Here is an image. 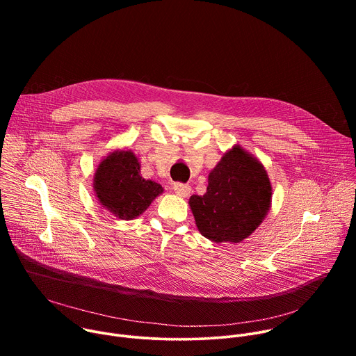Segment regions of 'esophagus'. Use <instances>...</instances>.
I'll return each instance as SVG.
<instances>
[{
  "instance_id": "1",
  "label": "esophagus",
  "mask_w": 356,
  "mask_h": 356,
  "mask_svg": "<svg viewBox=\"0 0 356 356\" xmlns=\"http://www.w3.org/2000/svg\"><path fill=\"white\" fill-rule=\"evenodd\" d=\"M173 190H175V193H176L179 197H183V198H186V197H188V194H190V191H191V187H190L188 184H183V183H175V186H173Z\"/></svg>"
}]
</instances>
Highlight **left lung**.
Segmentation results:
<instances>
[{"instance_id":"obj_1","label":"left lung","mask_w":356,"mask_h":356,"mask_svg":"<svg viewBox=\"0 0 356 356\" xmlns=\"http://www.w3.org/2000/svg\"><path fill=\"white\" fill-rule=\"evenodd\" d=\"M272 204V184L262 162L241 145L224 152L209 173L204 195H191L190 210L202 236L238 243L255 232Z\"/></svg>"}]
</instances>
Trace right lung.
<instances>
[{"label": "right lung", "mask_w": 356, "mask_h": 356, "mask_svg": "<svg viewBox=\"0 0 356 356\" xmlns=\"http://www.w3.org/2000/svg\"><path fill=\"white\" fill-rule=\"evenodd\" d=\"M98 204L118 220L143 214L163 187L140 176V163L132 150L117 149L103 158L92 177Z\"/></svg>", "instance_id": "right-lung-1"}]
</instances>
